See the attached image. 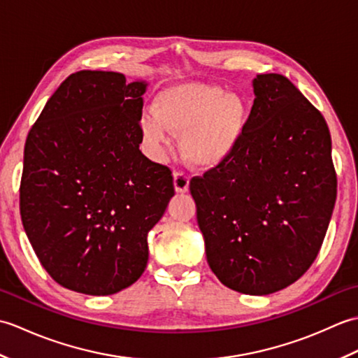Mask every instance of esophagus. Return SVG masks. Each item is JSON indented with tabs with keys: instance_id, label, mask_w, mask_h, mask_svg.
<instances>
[{
	"instance_id": "34e87169",
	"label": "esophagus",
	"mask_w": 358,
	"mask_h": 358,
	"mask_svg": "<svg viewBox=\"0 0 358 358\" xmlns=\"http://www.w3.org/2000/svg\"><path fill=\"white\" fill-rule=\"evenodd\" d=\"M173 186L177 192H186L189 189V177L183 171L173 172Z\"/></svg>"
}]
</instances>
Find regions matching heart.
<instances>
[{
  "label": "heart",
  "mask_w": 358,
  "mask_h": 358,
  "mask_svg": "<svg viewBox=\"0 0 358 358\" xmlns=\"http://www.w3.org/2000/svg\"><path fill=\"white\" fill-rule=\"evenodd\" d=\"M248 106L241 96L214 85L185 83L164 89L143 117L141 131L152 146L180 135V149L196 166H215L229 157L245 132Z\"/></svg>",
  "instance_id": "b5f03b06"
}]
</instances>
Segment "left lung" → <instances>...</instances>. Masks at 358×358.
Segmentation results:
<instances>
[{"label": "left lung", "instance_id": "left-lung-1", "mask_svg": "<svg viewBox=\"0 0 358 358\" xmlns=\"http://www.w3.org/2000/svg\"><path fill=\"white\" fill-rule=\"evenodd\" d=\"M254 94L238 146L189 189L212 272L234 291L266 295L314 263L337 173L328 124L291 81L257 75Z\"/></svg>", "mask_w": 358, "mask_h": 358}]
</instances>
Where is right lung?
Wrapping results in <instances>:
<instances>
[{"mask_svg":"<svg viewBox=\"0 0 358 358\" xmlns=\"http://www.w3.org/2000/svg\"><path fill=\"white\" fill-rule=\"evenodd\" d=\"M144 90L118 72H75L29 131L21 222L43 268L71 291L134 285L148 264V232L175 194L169 167L140 150Z\"/></svg>","mask_w":358,"mask_h":358,"instance_id":"right-lung-1","label":"right lung"}]
</instances>
